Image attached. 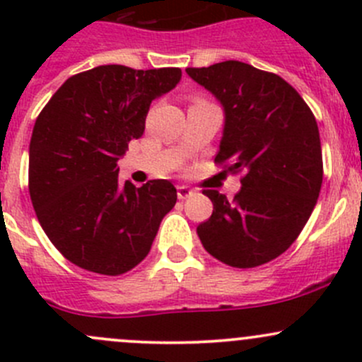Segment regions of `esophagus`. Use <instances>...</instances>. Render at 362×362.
<instances>
[{
    "label": "esophagus",
    "mask_w": 362,
    "mask_h": 362,
    "mask_svg": "<svg viewBox=\"0 0 362 362\" xmlns=\"http://www.w3.org/2000/svg\"><path fill=\"white\" fill-rule=\"evenodd\" d=\"M177 196L178 199H187L192 196V191L189 187H185V185H180V187H177Z\"/></svg>",
    "instance_id": "1"
}]
</instances>
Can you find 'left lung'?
Instances as JSON below:
<instances>
[{"instance_id": "left-lung-1", "label": "left lung", "mask_w": 362, "mask_h": 362, "mask_svg": "<svg viewBox=\"0 0 362 362\" xmlns=\"http://www.w3.org/2000/svg\"><path fill=\"white\" fill-rule=\"evenodd\" d=\"M185 71L224 107L215 164L242 175L231 202L218 191H203L214 211L198 226L199 240L233 268L266 264L296 242L319 198L324 168L315 117L282 76L247 63Z\"/></svg>"}]
</instances>
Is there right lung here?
Returning a JSON list of instances; mask_svg holds the SVG:
<instances>
[{
	"instance_id": "1",
	"label": "right lung",
	"mask_w": 362,
	"mask_h": 362,
	"mask_svg": "<svg viewBox=\"0 0 362 362\" xmlns=\"http://www.w3.org/2000/svg\"><path fill=\"white\" fill-rule=\"evenodd\" d=\"M180 76V68L105 64L69 76L40 112L29 196L45 235L78 268L108 276L133 269L177 203L170 180L120 184L117 160L144 134L152 100Z\"/></svg>"
}]
</instances>
